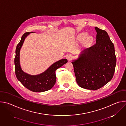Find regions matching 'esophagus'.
Masks as SVG:
<instances>
[{
  "label": "esophagus",
  "mask_w": 126,
  "mask_h": 126,
  "mask_svg": "<svg viewBox=\"0 0 126 126\" xmlns=\"http://www.w3.org/2000/svg\"><path fill=\"white\" fill-rule=\"evenodd\" d=\"M67 58L68 60L70 61H71L73 59V56L72 55H68V56H67Z\"/></svg>",
  "instance_id": "1"
}]
</instances>
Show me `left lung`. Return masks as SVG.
<instances>
[{"instance_id": "obj_1", "label": "left lung", "mask_w": 126, "mask_h": 126, "mask_svg": "<svg viewBox=\"0 0 126 126\" xmlns=\"http://www.w3.org/2000/svg\"><path fill=\"white\" fill-rule=\"evenodd\" d=\"M96 43L84 50L73 61L78 85L81 88L96 90L112 79L116 65L114 45L107 32L97 27Z\"/></svg>"}]
</instances>
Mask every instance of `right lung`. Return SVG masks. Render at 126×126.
<instances>
[{"label":"right lung","mask_w":126,"mask_h":126,"mask_svg":"<svg viewBox=\"0 0 126 126\" xmlns=\"http://www.w3.org/2000/svg\"><path fill=\"white\" fill-rule=\"evenodd\" d=\"M30 33V32L25 33L22 35L20 42L16 46L14 59L16 76L22 84L29 90L35 92H45L54 86L56 81V70L66 64L68 61L66 59L60 60L53 63L46 71L38 75H31L25 73L20 66V50L25 39Z\"/></svg>","instance_id":"add662e5"}]
</instances>
